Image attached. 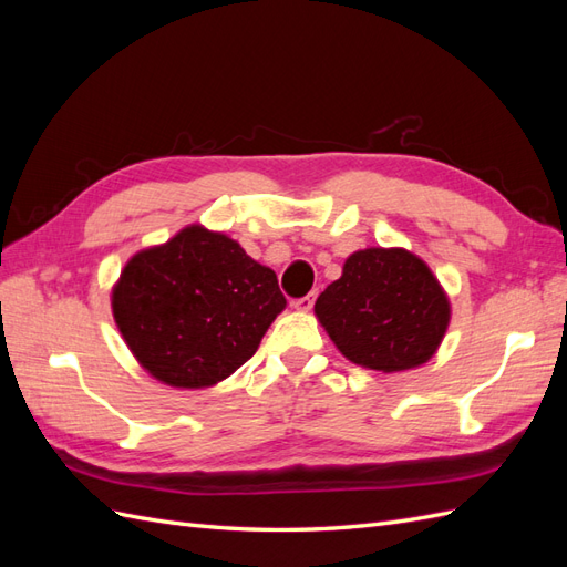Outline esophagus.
<instances>
[{
	"mask_svg": "<svg viewBox=\"0 0 567 567\" xmlns=\"http://www.w3.org/2000/svg\"><path fill=\"white\" fill-rule=\"evenodd\" d=\"M315 298H317V293H307L305 298L293 300V307H296L298 312H310V310H312V305H315Z\"/></svg>",
	"mask_w": 567,
	"mask_h": 567,
	"instance_id": "1",
	"label": "esophagus"
}]
</instances>
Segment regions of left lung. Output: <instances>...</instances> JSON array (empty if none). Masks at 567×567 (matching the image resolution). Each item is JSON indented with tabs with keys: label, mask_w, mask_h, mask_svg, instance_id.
<instances>
[{
	"label": "left lung",
	"mask_w": 567,
	"mask_h": 567,
	"mask_svg": "<svg viewBox=\"0 0 567 567\" xmlns=\"http://www.w3.org/2000/svg\"><path fill=\"white\" fill-rule=\"evenodd\" d=\"M315 315L350 362L383 373L425 364L447 333L452 305L419 255L364 248L317 298Z\"/></svg>",
	"instance_id": "obj_1"
}]
</instances>
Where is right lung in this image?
<instances>
[{"label": "right lung", "mask_w": 567, "mask_h": 567, "mask_svg": "<svg viewBox=\"0 0 567 567\" xmlns=\"http://www.w3.org/2000/svg\"><path fill=\"white\" fill-rule=\"evenodd\" d=\"M111 307L144 371L169 388L200 390L248 362L286 298L277 274L234 238L188 225L130 257Z\"/></svg>", "instance_id": "obj_1"}]
</instances>
